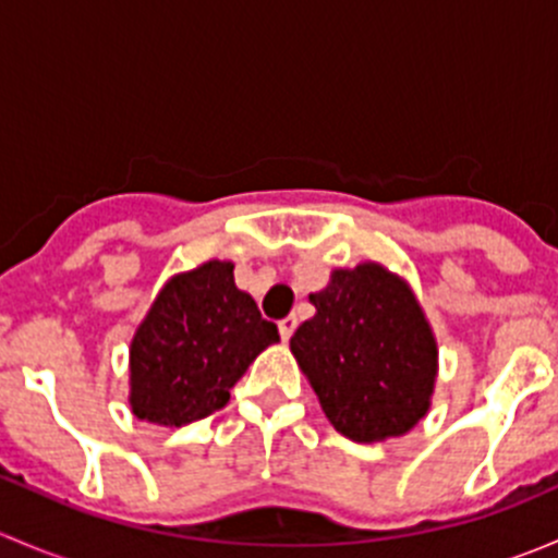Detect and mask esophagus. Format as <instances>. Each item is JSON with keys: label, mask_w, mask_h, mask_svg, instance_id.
I'll return each mask as SVG.
<instances>
[{"label": "esophagus", "mask_w": 558, "mask_h": 558, "mask_svg": "<svg viewBox=\"0 0 558 558\" xmlns=\"http://www.w3.org/2000/svg\"><path fill=\"white\" fill-rule=\"evenodd\" d=\"M278 329H280V337H283V340H291V335H294V329H296V318H294V315H289V318L280 320Z\"/></svg>", "instance_id": "obj_1"}]
</instances>
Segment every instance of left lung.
<instances>
[{"instance_id": "left-lung-1", "label": "left lung", "mask_w": 558, "mask_h": 558, "mask_svg": "<svg viewBox=\"0 0 558 558\" xmlns=\"http://www.w3.org/2000/svg\"><path fill=\"white\" fill-rule=\"evenodd\" d=\"M291 351L340 435L399 437L429 410L437 345L413 291L380 264L335 269Z\"/></svg>"}]
</instances>
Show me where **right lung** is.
Returning a JSON list of instances; mask_svg holds the SVG:
<instances>
[{
	"label": "right lung",
	"instance_id": "obj_1",
	"mask_svg": "<svg viewBox=\"0 0 558 558\" xmlns=\"http://www.w3.org/2000/svg\"><path fill=\"white\" fill-rule=\"evenodd\" d=\"M278 340V326L234 286V264L207 262L174 275L132 340L134 415L161 426L207 418Z\"/></svg>",
	"mask_w": 558,
	"mask_h": 558
}]
</instances>
